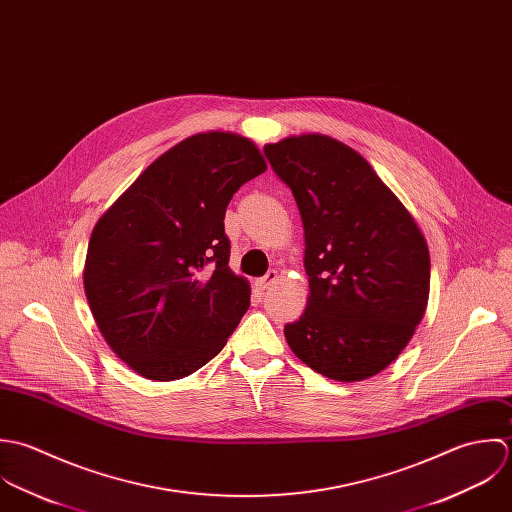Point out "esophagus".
<instances>
[{
  "label": "esophagus",
  "instance_id": "1",
  "mask_svg": "<svg viewBox=\"0 0 512 512\" xmlns=\"http://www.w3.org/2000/svg\"><path fill=\"white\" fill-rule=\"evenodd\" d=\"M277 279H279L277 271H267V275L257 281V289H259V291H267V289H271V287L275 285Z\"/></svg>",
  "mask_w": 512,
  "mask_h": 512
}]
</instances>
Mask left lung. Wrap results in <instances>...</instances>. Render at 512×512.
<instances>
[{
  "label": "left lung",
  "instance_id": "obj_1",
  "mask_svg": "<svg viewBox=\"0 0 512 512\" xmlns=\"http://www.w3.org/2000/svg\"><path fill=\"white\" fill-rule=\"evenodd\" d=\"M305 227L307 310L285 326L314 372L358 382L388 368L429 297V251L408 209L352 148L324 134L263 148Z\"/></svg>",
  "mask_w": 512,
  "mask_h": 512
}]
</instances>
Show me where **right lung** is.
I'll list each match as a JSON object with an SVG mask.
<instances>
[{"label":"right lung","instance_id":"obj_1","mask_svg":"<svg viewBox=\"0 0 512 512\" xmlns=\"http://www.w3.org/2000/svg\"><path fill=\"white\" fill-rule=\"evenodd\" d=\"M231 132L186 138L152 162L93 229L85 293L114 354L148 380H180L221 352L249 308L229 269L225 209L265 172Z\"/></svg>","mask_w":512,"mask_h":512}]
</instances>
